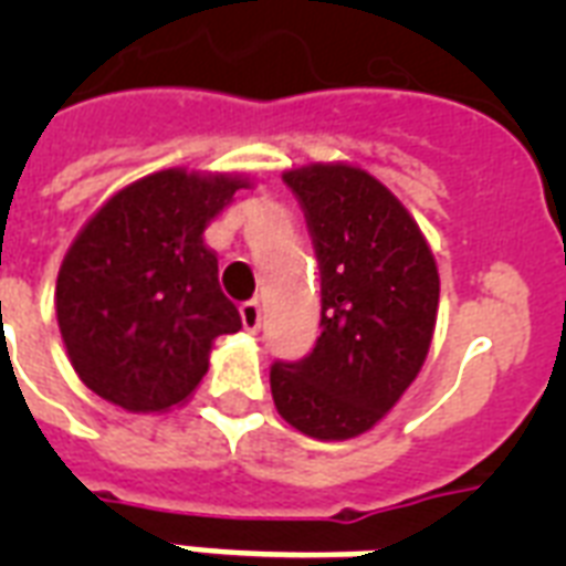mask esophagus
Listing matches in <instances>:
<instances>
[{
  "instance_id": "34e87169",
  "label": "esophagus",
  "mask_w": 566,
  "mask_h": 566,
  "mask_svg": "<svg viewBox=\"0 0 566 566\" xmlns=\"http://www.w3.org/2000/svg\"><path fill=\"white\" fill-rule=\"evenodd\" d=\"M240 319H243V328H247V332H258V328H261V302H243V305H240Z\"/></svg>"
}]
</instances>
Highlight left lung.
Instances as JSON below:
<instances>
[{"label": "left lung", "instance_id": "8db88e82", "mask_svg": "<svg viewBox=\"0 0 566 566\" xmlns=\"http://www.w3.org/2000/svg\"><path fill=\"white\" fill-rule=\"evenodd\" d=\"M319 264L317 344L270 367L273 402L293 429L349 440L385 417L429 355L438 264L420 226L370 172L311 164L284 172Z\"/></svg>", "mask_w": 566, "mask_h": 566}]
</instances>
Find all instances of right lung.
I'll list each match as a JSON object with an SVG mask.
<instances>
[{"mask_svg":"<svg viewBox=\"0 0 566 566\" xmlns=\"http://www.w3.org/2000/svg\"><path fill=\"white\" fill-rule=\"evenodd\" d=\"M249 188L238 176L161 170L114 193L64 255L55 311L93 394L135 413L170 411L208 373L240 314L220 291L208 222Z\"/></svg>","mask_w":566,"mask_h":566,"instance_id":"1","label":"right lung"}]
</instances>
